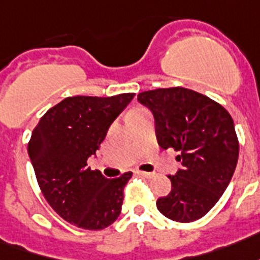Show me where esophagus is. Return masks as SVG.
I'll list each match as a JSON object with an SVG mask.
<instances>
[{
  "label": "esophagus",
  "instance_id": "34e87169",
  "mask_svg": "<svg viewBox=\"0 0 260 260\" xmlns=\"http://www.w3.org/2000/svg\"><path fill=\"white\" fill-rule=\"evenodd\" d=\"M138 174L145 177V179H152L153 176H155V173H151V172H138Z\"/></svg>",
  "mask_w": 260,
  "mask_h": 260
}]
</instances>
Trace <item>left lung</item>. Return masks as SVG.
Instances as JSON below:
<instances>
[{"label": "left lung", "instance_id": "1", "mask_svg": "<svg viewBox=\"0 0 260 260\" xmlns=\"http://www.w3.org/2000/svg\"><path fill=\"white\" fill-rule=\"evenodd\" d=\"M155 117L160 148L177 151L181 169L169 176L172 191L156 201L168 219L190 223L204 217L224 192L238 160V138L230 113L209 96L170 87L137 95Z\"/></svg>", "mask_w": 260, "mask_h": 260}]
</instances>
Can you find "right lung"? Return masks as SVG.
Segmentation results:
<instances>
[{
    "mask_svg": "<svg viewBox=\"0 0 260 260\" xmlns=\"http://www.w3.org/2000/svg\"><path fill=\"white\" fill-rule=\"evenodd\" d=\"M133 96H68L45 112L31 133L27 152L40 190L63 220L80 229L102 230L120 215L133 173L108 180L91 170L87 159Z\"/></svg>",
    "mask_w": 260,
    "mask_h": 260,
    "instance_id": "obj_1",
    "label": "right lung"
}]
</instances>
